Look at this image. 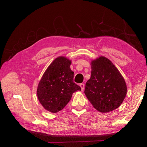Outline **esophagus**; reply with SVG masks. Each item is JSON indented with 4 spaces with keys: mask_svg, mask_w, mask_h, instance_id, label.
Returning a JSON list of instances; mask_svg holds the SVG:
<instances>
[{
    "mask_svg": "<svg viewBox=\"0 0 147 147\" xmlns=\"http://www.w3.org/2000/svg\"><path fill=\"white\" fill-rule=\"evenodd\" d=\"M80 88H81V90H82V91H84V84H80Z\"/></svg>",
    "mask_w": 147,
    "mask_h": 147,
    "instance_id": "esophagus-1",
    "label": "esophagus"
}]
</instances>
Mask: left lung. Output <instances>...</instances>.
<instances>
[{
	"instance_id": "obj_1",
	"label": "left lung",
	"mask_w": 147,
	"mask_h": 147,
	"mask_svg": "<svg viewBox=\"0 0 147 147\" xmlns=\"http://www.w3.org/2000/svg\"><path fill=\"white\" fill-rule=\"evenodd\" d=\"M91 75L84 93L96 110L108 113L123 103L127 88L123 76L113 63L100 56L91 62Z\"/></svg>"
}]
</instances>
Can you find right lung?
<instances>
[{"label": "right lung", "mask_w": 147, "mask_h": 147, "mask_svg": "<svg viewBox=\"0 0 147 147\" xmlns=\"http://www.w3.org/2000/svg\"><path fill=\"white\" fill-rule=\"evenodd\" d=\"M71 61L59 56L52 62L39 81L37 95L46 110L57 113L70 101L73 93L81 91L73 82L74 72L71 70Z\"/></svg>", "instance_id": "right-lung-1"}]
</instances>
